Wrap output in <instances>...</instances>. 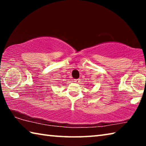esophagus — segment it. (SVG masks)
Returning <instances> with one entry per match:
<instances>
[{
  "instance_id": "obj_1",
  "label": "esophagus",
  "mask_w": 146,
  "mask_h": 146,
  "mask_svg": "<svg viewBox=\"0 0 146 146\" xmlns=\"http://www.w3.org/2000/svg\"><path fill=\"white\" fill-rule=\"evenodd\" d=\"M74 82L75 83H79L80 82V79H74Z\"/></svg>"
}]
</instances>
